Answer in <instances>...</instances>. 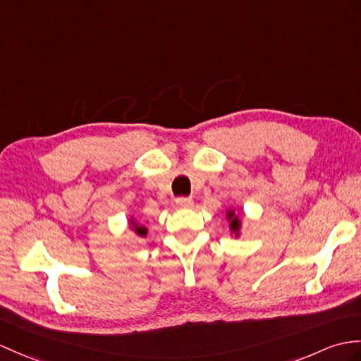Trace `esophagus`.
Returning a JSON list of instances; mask_svg holds the SVG:
<instances>
[{
    "label": "esophagus",
    "instance_id": "1",
    "mask_svg": "<svg viewBox=\"0 0 361 361\" xmlns=\"http://www.w3.org/2000/svg\"><path fill=\"white\" fill-rule=\"evenodd\" d=\"M175 203H177V206H178V207L188 209V207H190L192 204H194V200L189 198V197H180V198L175 200Z\"/></svg>",
    "mask_w": 361,
    "mask_h": 361
}]
</instances>
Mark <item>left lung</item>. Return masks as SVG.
<instances>
[{
	"mask_svg": "<svg viewBox=\"0 0 361 361\" xmlns=\"http://www.w3.org/2000/svg\"><path fill=\"white\" fill-rule=\"evenodd\" d=\"M226 216H228V221L231 223V232L233 233V235L238 237L240 235V228H241V221L238 219V215H235V211H228V214H226Z\"/></svg>",
	"mask_w": 361,
	"mask_h": 361,
	"instance_id": "8db88e82",
	"label": "left lung"
}]
</instances>
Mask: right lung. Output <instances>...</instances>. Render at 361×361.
<instances>
[{
    "instance_id": "obj_1",
    "label": "right lung",
    "mask_w": 361,
    "mask_h": 361,
    "mask_svg": "<svg viewBox=\"0 0 361 361\" xmlns=\"http://www.w3.org/2000/svg\"><path fill=\"white\" fill-rule=\"evenodd\" d=\"M130 226H132V229L135 231V233L137 235H140V237H146V233H147V229L145 228V226H141V224H138L135 220L133 219H130Z\"/></svg>"
}]
</instances>
